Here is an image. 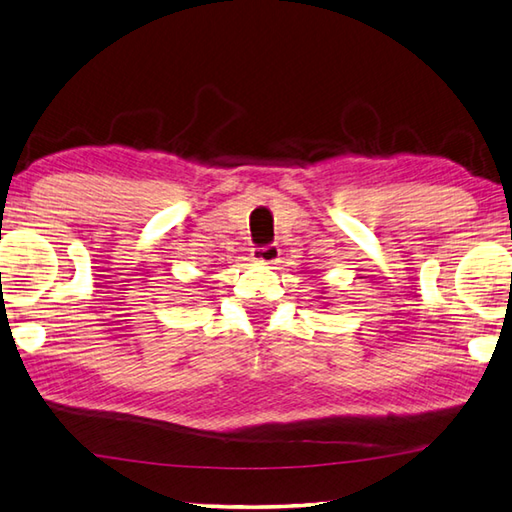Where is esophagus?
I'll return each instance as SVG.
<instances>
[{"mask_svg":"<svg viewBox=\"0 0 512 512\" xmlns=\"http://www.w3.org/2000/svg\"><path fill=\"white\" fill-rule=\"evenodd\" d=\"M254 260L263 265H274L278 263V256H281V249L276 245H265V247H254Z\"/></svg>","mask_w":512,"mask_h":512,"instance_id":"esophagus-1","label":"esophagus"}]
</instances>
